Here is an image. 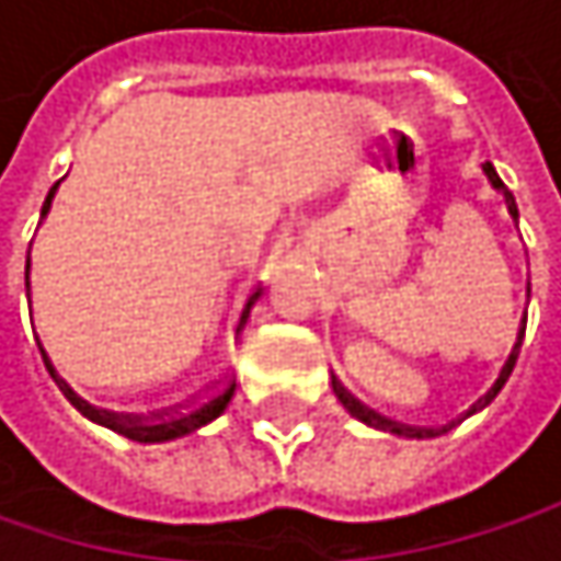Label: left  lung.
<instances>
[{
	"mask_svg": "<svg viewBox=\"0 0 561 561\" xmlns=\"http://www.w3.org/2000/svg\"><path fill=\"white\" fill-rule=\"evenodd\" d=\"M484 174L491 178V184L497 187V191H504L506 197V210L513 214V220H516V201H513V194L506 191V184L501 181V174L494 171V165L491 162H484ZM523 331H526V314H523V328H519V334H516V344H513V351H510V357L504 360V367H501V374H497V380H494V387L484 392L465 415H471V412H478V409H484L497 392H501V387L506 383V377H510V370H513V364H516V354H519V344H523ZM331 387H334V396L344 402V409L354 415V419H360V422H367V425H374V428H383V432H392V435H405V438H435V435H442V432H448L455 422H448V425H442V428H422V425H402V422H392V419H387V415H380V412H374V409H367L357 396H351V390H344V383L337 380V377H331ZM461 415V419H465ZM458 419V422H461Z\"/></svg>",
	"mask_w": 561,
	"mask_h": 561,
	"instance_id": "left-lung-1",
	"label": "left lung"
}]
</instances>
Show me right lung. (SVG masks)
<instances>
[{"label": "right lung", "mask_w": 561, "mask_h": 561, "mask_svg": "<svg viewBox=\"0 0 561 561\" xmlns=\"http://www.w3.org/2000/svg\"><path fill=\"white\" fill-rule=\"evenodd\" d=\"M60 184V181H57ZM57 184L48 191V197H45V207H42V217L51 210V201H55V191ZM25 288H28V260H25ZM256 298H260V288L247 298V305H243V314H240V324H237V331H243V324H247V318H250V308L256 305ZM42 357H45V367H48V374H51V380L57 383V390L67 396V402L80 412V415H87L90 422H96V425H106V428H113V432H119V435H126V438H133V442H169V438H178V435H187V432H194V428H201V425H207L210 419H217L224 409H227V402H230V396H233V380H224V383H217L214 390L207 392L204 399H197V402H191V405H184V409H162V412H152V415H123V412H106V409H96V405H90V402H83L77 392L70 390L60 377L55 374V367H51V360H48V354L42 351Z\"/></svg>", "instance_id": "obj_1"}]
</instances>
